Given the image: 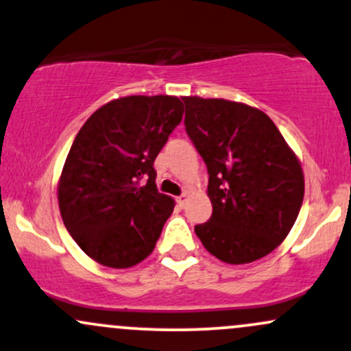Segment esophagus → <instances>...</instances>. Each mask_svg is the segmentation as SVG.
I'll list each match as a JSON object with an SVG mask.
<instances>
[{
	"mask_svg": "<svg viewBox=\"0 0 351 351\" xmlns=\"http://www.w3.org/2000/svg\"><path fill=\"white\" fill-rule=\"evenodd\" d=\"M186 199H188V196H186V195H180V196H176V203H178V206H181V208L184 206V203H186Z\"/></svg>",
	"mask_w": 351,
	"mask_h": 351,
	"instance_id": "34e87169",
	"label": "esophagus"
}]
</instances>
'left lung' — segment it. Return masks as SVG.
Wrapping results in <instances>:
<instances>
[{
  "mask_svg": "<svg viewBox=\"0 0 351 351\" xmlns=\"http://www.w3.org/2000/svg\"><path fill=\"white\" fill-rule=\"evenodd\" d=\"M184 127L206 163L213 215L195 232L228 264L267 256L289 234L304 201V173L264 112L224 99L183 97Z\"/></svg>",
  "mask_w": 351,
  "mask_h": 351,
  "instance_id": "obj_1",
  "label": "left lung"
}]
</instances>
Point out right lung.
Here are the masks:
<instances>
[{
  "label": "right lung",
  "instance_id": "add662e5",
  "mask_svg": "<svg viewBox=\"0 0 351 351\" xmlns=\"http://www.w3.org/2000/svg\"><path fill=\"white\" fill-rule=\"evenodd\" d=\"M181 117L178 97L130 95L100 107L79 130L59 209L72 239L99 264L125 269L152 254L175 206L156 189L153 163Z\"/></svg>",
  "mask_w": 351,
  "mask_h": 351
}]
</instances>
